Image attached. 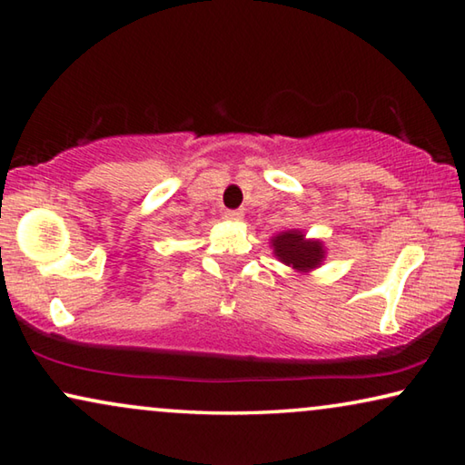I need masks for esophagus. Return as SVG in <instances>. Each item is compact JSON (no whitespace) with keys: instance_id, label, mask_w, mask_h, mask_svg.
<instances>
[{"instance_id":"1","label":"esophagus","mask_w":465,"mask_h":465,"mask_svg":"<svg viewBox=\"0 0 465 465\" xmlns=\"http://www.w3.org/2000/svg\"><path fill=\"white\" fill-rule=\"evenodd\" d=\"M225 219H230V222H242V219H243V211H227Z\"/></svg>"}]
</instances>
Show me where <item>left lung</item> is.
Instances as JSON below:
<instances>
[{"mask_svg":"<svg viewBox=\"0 0 465 465\" xmlns=\"http://www.w3.org/2000/svg\"><path fill=\"white\" fill-rule=\"evenodd\" d=\"M272 254L279 262L299 274L316 271L326 261L324 242L316 238H305L302 230H285L271 238Z\"/></svg>","mask_w":465,"mask_h":465,"instance_id":"obj_1","label":"left lung"}]
</instances>
